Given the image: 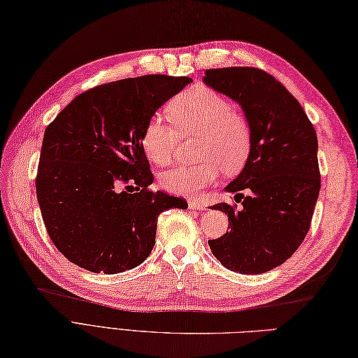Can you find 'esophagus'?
I'll return each instance as SVG.
<instances>
[{"mask_svg":"<svg viewBox=\"0 0 358 358\" xmlns=\"http://www.w3.org/2000/svg\"><path fill=\"white\" fill-rule=\"evenodd\" d=\"M188 206H189V209H205L206 208L203 200H199V199H189Z\"/></svg>","mask_w":358,"mask_h":358,"instance_id":"esophagus-1","label":"esophagus"}]
</instances>
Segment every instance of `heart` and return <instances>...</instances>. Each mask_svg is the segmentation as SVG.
<instances>
[{
  "label": "heart",
  "instance_id": "1",
  "mask_svg": "<svg viewBox=\"0 0 358 358\" xmlns=\"http://www.w3.org/2000/svg\"><path fill=\"white\" fill-rule=\"evenodd\" d=\"M169 120L152 117L144 127L143 147L158 165L169 164L179 143V134H199L196 165H178L161 173L162 188L176 194L199 193L219 178L220 165L234 171L246 161L252 145V124L241 109L228 97L206 86H193L178 94L167 106Z\"/></svg>",
  "mask_w": 358,
  "mask_h": 358
}]
</instances>
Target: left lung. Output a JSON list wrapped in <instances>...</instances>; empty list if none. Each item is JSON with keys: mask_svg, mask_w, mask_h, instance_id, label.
Here are the masks:
<instances>
[{"mask_svg": "<svg viewBox=\"0 0 358 358\" xmlns=\"http://www.w3.org/2000/svg\"><path fill=\"white\" fill-rule=\"evenodd\" d=\"M203 82L241 104L252 124L245 169L226 187L235 202L220 238L208 240L232 272L258 275L281 266L308 234L320 191L317 136L299 101L259 68L206 69Z\"/></svg>", "mask_w": 358, "mask_h": 358, "instance_id": "left-lung-1", "label": "left lung"}]
</instances>
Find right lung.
I'll return each instance as SVG.
<instances>
[{
  "label": "right lung",
  "instance_id": "1",
  "mask_svg": "<svg viewBox=\"0 0 358 358\" xmlns=\"http://www.w3.org/2000/svg\"><path fill=\"white\" fill-rule=\"evenodd\" d=\"M189 82L149 74L99 85L45 129L36 196L51 241L73 264L108 275L136 267L155 246L159 214L188 206L150 188L143 132Z\"/></svg>",
  "mask_w": 358,
  "mask_h": 358
}]
</instances>
